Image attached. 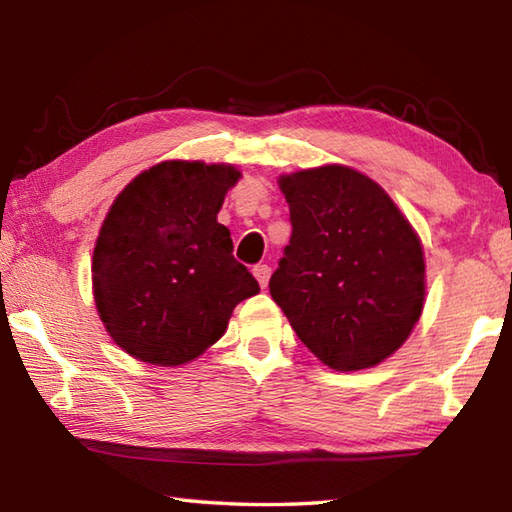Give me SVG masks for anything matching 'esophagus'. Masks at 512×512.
Listing matches in <instances>:
<instances>
[{
	"instance_id": "1",
	"label": "esophagus",
	"mask_w": 512,
	"mask_h": 512,
	"mask_svg": "<svg viewBox=\"0 0 512 512\" xmlns=\"http://www.w3.org/2000/svg\"><path fill=\"white\" fill-rule=\"evenodd\" d=\"M253 275L257 277L259 286L266 288V286H268V279H270V266H266V264L255 266V268H253Z\"/></svg>"
}]
</instances>
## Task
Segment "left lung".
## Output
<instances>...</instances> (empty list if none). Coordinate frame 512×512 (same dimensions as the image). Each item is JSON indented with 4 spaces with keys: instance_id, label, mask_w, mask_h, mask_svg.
<instances>
[{
    "instance_id": "1",
    "label": "left lung",
    "mask_w": 512,
    "mask_h": 512,
    "mask_svg": "<svg viewBox=\"0 0 512 512\" xmlns=\"http://www.w3.org/2000/svg\"><path fill=\"white\" fill-rule=\"evenodd\" d=\"M292 235L270 295L308 350L339 372L385 361L424 301L420 239L389 195L343 165L284 176Z\"/></svg>"
}]
</instances>
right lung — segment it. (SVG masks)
I'll return each mask as SVG.
<instances>
[{
  "mask_svg": "<svg viewBox=\"0 0 512 512\" xmlns=\"http://www.w3.org/2000/svg\"><path fill=\"white\" fill-rule=\"evenodd\" d=\"M231 165L167 160L114 200L94 246V301L112 339L140 361L176 367L226 332L239 301L259 292L217 222Z\"/></svg>",
  "mask_w": 512,
  "mask_h": 512,
  "instance_id": "right-lung-1",
  "label": "right lung"
}]
</instances>
